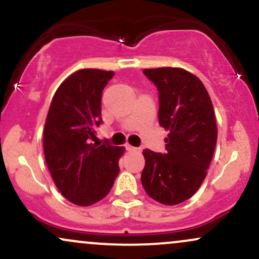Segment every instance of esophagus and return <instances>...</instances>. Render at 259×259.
I'll return each mask as SVG.
<instances>
[{"mask_svg": "<svg viewBox=\"0 0 259 259\" xmlns=\"http://www.w3.org/2000/svg\"><path fill=\"white\" fill-rule=\"evenodd\" d=\"M126 150L130 151V153H135V151H139V149H137V148H135V147H132V145L127 144V145H126Z\"/></svg>", "mask_w": 259, "mask_h": 259, "instance_id": "obj_1", "label": "esophagus"}]
</instances>
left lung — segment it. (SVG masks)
Instances as JSON below:
<instances>
[{"label": "left lung", "instance_id": "obj_1", "mask_svg": "<svg viewBox=\"0 0 259 259\" xmlns=\"http://www.w3.org/2000/svg\"><path fill=\"white\" fill-rule=\"evenodd\" d=\"M159 91V123L168 131L166 153L144 149V190L155 201L178 205L196 193L213 156V105L199 77L181 68L143 70Z\"/></svg>", "mask_w": 259, "mask_h": 259}]
</instances>
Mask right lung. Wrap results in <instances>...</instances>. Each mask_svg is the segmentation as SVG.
I'll list each match as a JSON object with an SVG mask.
<instances>
[{"label": "right lung", "instance_id": "add662e5", "mask_svg": "<svg viewBox=\"0 0 259 259\" xmlns=\"http://www.w3.org/2000/svg\"><path fill=\"white\" fill-rule=\"evenodd\" d=\"M114 71L81 69L58 87L44 131V151L58 190L70 202L90 206L108 195L124 148L92 143L102 120V93Z\"/></svg>", "mask_w": 259, "mask_h": 259}]
</instances>
